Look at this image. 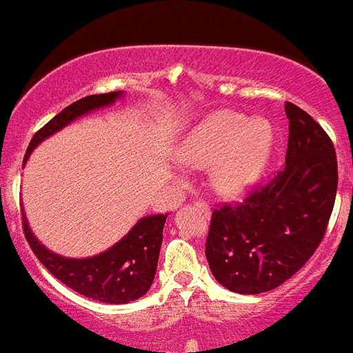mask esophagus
<instances>
[{
    "instance_id": "esophagus-1",
    "label": "esophagus",
    "mask_w": 353,
    "mask_h": 353,
    "mask_svg": "<svg viewBox=\"0 0 353 353\" xmlns=\"http://www.w3.org/2000/svg\"><path fill=\"white\" fill-rule=\"evenodd\" d=\"M194 205H195V208L201 209V211L209 212V204L205 201H201V199H197V201H194Z\"/></svg>"
}]
</instances>
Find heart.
<instances>
[{"mask_svg": "<svg viewBox=\"0 0 353 353\" xmlns=\"http://www.w3.org/2000/svg\"><path fill=\"white\" fill-rule=\"evenodd\" d=\"M273 149V128L263 118L249 120L236 111L205 118L178 151L188 168L212 166L211 181L225 197H240L254 187Z\"/></svg>", "mask_w": 353, "mask_h": 353, "instance_id": "1", "label": "heart"}]
</instances>
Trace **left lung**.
Masks as SVG:
<instances>
[{
	"label": "left lung",
	"instance_id": "1",
	"mask_svg": "<svg viewBox=\"0 0 353 353\" xmlns=\"http://www.w3.org/2000/svg\"><path fill=\"white\" fill-rule=\"evenodd\" d=\"M285 166L256 185L242 202L212 209L205 257L228 290L256 295L280 287L316 252L326 233L338 188L330 135L292 103H285Z\"/></svg>",
	"mask_w": 353,
	"mask_h": 353
}]
</instances>
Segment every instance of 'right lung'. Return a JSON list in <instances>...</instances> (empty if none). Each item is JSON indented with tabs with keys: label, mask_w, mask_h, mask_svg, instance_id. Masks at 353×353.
<instances>
[{
	"label": "right lung",
	"mask_w": 353,
	"mask_h": 353,
	"mask_svg": "<svg viewBox=\"0 0 353 353\" xmlns=\"http://www.w3.org/2000/svg\"><path fill=\"white\" fill-rule=\"evenodd\" d=\"M120 96L121 92L94 94V96L82 97L59 111L53 120L48 121L34 134L27 148L23 165L39 142L75 118L96 108L114 103V99ZM165 223L166 214L145 216L128 232V235H125L106 252L89 259H66L41 245L39 240L30 232L26 216L22 218L23 235L43 266L77 294L104 303H128L137 300L151 288L158 266Z\"/></svg>",
	"instance_id": "1"
}]
</instances>
